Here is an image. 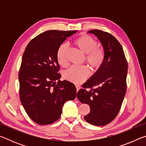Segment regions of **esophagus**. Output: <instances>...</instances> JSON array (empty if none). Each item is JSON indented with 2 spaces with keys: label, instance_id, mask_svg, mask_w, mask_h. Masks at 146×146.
<instances>
[{
  "label": "esophagus",
  "instance_id": "34e87169",
  "mask_svg": "<svg viewBox=\"0 0 146 146\" xmlns=\"http://www.w3.org/2000/svg\"><path fill=\"white\" fill-rule=\"evenodd\" d=\"M75 86H76V92H77V91L81 88V87L79 85H76Z\"/></svg>",
  "mask_w": 146,
  "mask_h": 146
}]
</instances>
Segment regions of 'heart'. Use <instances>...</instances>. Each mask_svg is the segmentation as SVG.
<instances>
[{"mask_svg": "<svg viewBox=\"0 0 146 146\" xmlns=\"http://www.w3.org/2000/svg\"><path fill=\"white\" fill-rule=\"evenodd\" d=\"M74 43L80 51L86 54V62L93 71H97L102 66L105 58L104 51L102 48L97 47V42L95 39L87 35H83L76 38ZM67 51L66 44H60L56 50V59L62 66H66L68 64ZM90 71L87 66H73L64 71L63 77L66 80L78 84L88 77Z\"/></svg>", "mask_w": 146, "mask_h": 146, "instance_id": "b5f03b06", "label": "heart"}]
</instances>
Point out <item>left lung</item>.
Here are the masks:
<instances>
[{
	"instance_id": "left-lung-1",
	"label": "left lung",
	"mask_w": 146,
	"mask_h": 146,
	"mask_svg": "<svg viewBox=\"0 0 146 146\" xmlns=\"http://www.w3.org/2000/svg\"><path fill=\"white\" fill-rule=\"evenodd\" d=\"M88 33L95 35L102 44L104 61L76 97L90 107V113L84 117L86 122L102 126L114 120L120 110L126 92L128 66L122 46L112 35L98 29Z\"/></svg>"
}]
</instances>
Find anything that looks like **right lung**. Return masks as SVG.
<instances>
[{"label": "right lung", "instance_id": "add662e5", "mask_svg": "<svg viewBox=\"0 0 146 146\" xmlns=\"http://www.w3.org/2000/svg\"><path fill=\"white\" fill-rule=\"evenodd\" d=\"M76 32L44 31L29 42L23 53L19 73L20 99L29 118L38 124L56 122L64 103L76 97L75 85L60 80L56 53L59 46Z\"/></svg>", "mask_w": 146, "mask_h": 146}]
</instances>
